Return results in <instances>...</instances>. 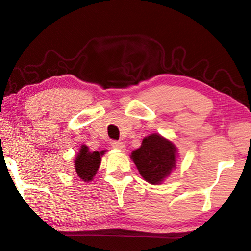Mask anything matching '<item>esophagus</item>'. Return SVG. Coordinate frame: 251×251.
<instances>
[{
	"label": "esophagus",
	"mask_w": 251,
	"mask_h": 251,
	"mask_svg": "<svg viewBox=\"0 0 251 251\" xmlns=\"http://www.w3.org/2000/svg\"><path fill=\"white\" fill-rule=\"evenodd\" d=\"M112 147L114 148V150H118L122 151H125V150H126L125 144L122 142H112Z\"/></svg>",
	"instance_id": "34e87169"
}]
</instances>
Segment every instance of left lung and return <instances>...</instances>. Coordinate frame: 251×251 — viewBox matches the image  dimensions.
I'll use <instances>...</instances> for the list:
<instances>
[{
    "mask_svg": "<svg viewBox=\"0 0 251 251\" xmlns=\"http://www.w3.org/2000/svg\"><path fill=\"white\" fill-rule=\"evenodd\" d=\"M130 158L144 179L160 185L176 169L178 150L169 139L151 134L143 139L141 147L131 151Z\"/></svg>",
    "mask_w": 251,
    "mask_h": 251,
    "instance_id": "obj_1",
    "label": "left lung"
}]
</instances>
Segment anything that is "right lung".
Instances as JSON below:
<instances>
[{"label": "right lung", "mask_w": 251, "mask_h": 251, "mask_svg": "<svg viewBox=\"0 0 251 251\" xmlns=\"http://www.w3.org/2000/svg\"><path fill=\"white\" fill-rule=\"evenodd\" d=\"M103 151H91L86 145H82L74 160V167L77 176L85 182L92 181L99 171Z\"/></svg>", "instance_id": "obj_1"}]
</instances>
